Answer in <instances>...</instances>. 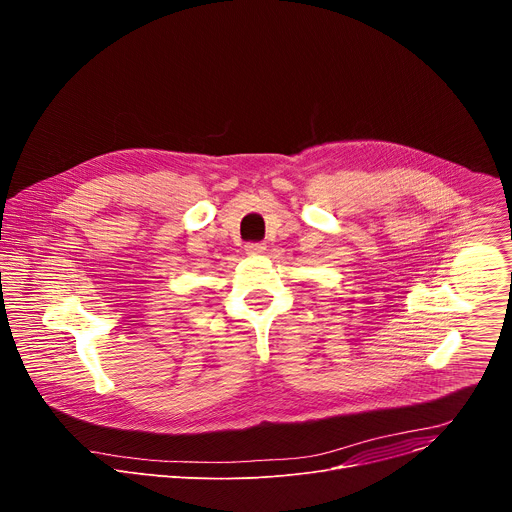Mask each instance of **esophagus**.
<instances>
[{
    "label": "esophagus",
    "instance_id": "34e87169",
    "mask_svg": "<svg viewBox=\"0 0 512 512\" xmlns=\"http://www.w3.org/2000/svg\"><path fill=\"white\" fill-rule=\"evenodd\" d=\"M247 255H263L265 253V243H249L245 245Z\"/></svg>",
    "mask_w": 512,
    "mask_h": 512
}]
</instances>
